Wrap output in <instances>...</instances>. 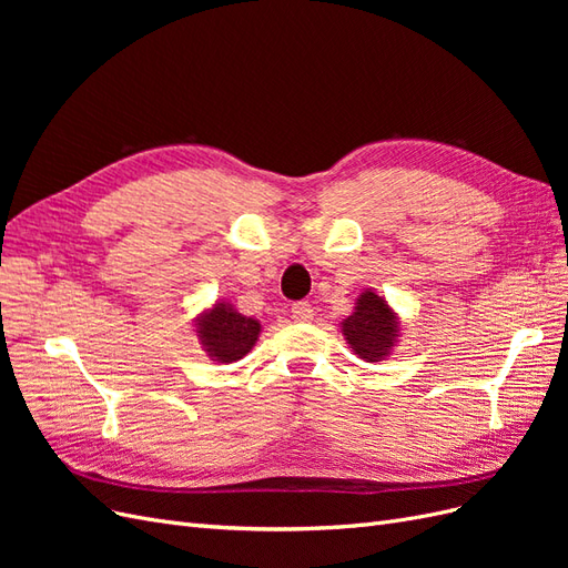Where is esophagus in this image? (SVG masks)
Returning <instances> with one entry per match:
<instances>
[{"label": "esophagus", "instance_id": "esophagus-1", "mask_svg": "<svg viewBox=\"0 0 568 568\" xmlns=\"http://www.w3.org/2000/svg\"><path fill=\"white\" fill-rule=\"evenodd\" d=\"M313 315H315V311L307 301H298V303L291 305V317H294L296 322H311Z\"/></svg>", "mask_w": 568, "mask_h": 568}]
</instances>
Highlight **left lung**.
I'll return each instance as SVG.
<instances>
[{
    "instance_id": "left-lung-1",
    "label": "left lung",
    "mask_w": 568,
    "mask_h": 568,
    "mask_svg": "<svg viewBox=\"0 0 568 568\" xmlns=\"http://www.w3.org/2000/svg\"><path fill=\"white\" fill-rule=\"evenodd\" d=\"M343 336L351 343L355 355L367 359V363H379L398 336V320L382 296H376L374 291H365L357 298L355 313L343 320Z\"/></svg>"
}]
</instances>
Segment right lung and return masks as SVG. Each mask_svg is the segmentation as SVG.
Listing matches in <instances>:
<instances>
[{"label": "right lung", "instance_id": "right-lung-1", "mask_svg": "<svg viewBox=\"0 0 568 568\" xmlns=\"http://www.w3.org/2000/svg\"><path fill=\"white\" fill-rule=\"evenodd\" d=\"M196 334L211 357L220 359V363H234L255 346L261 324L253 317L236 313L227 303H217L211 313L199 320Z\"/></svg>", "mask_w": 568, "mask_h": 568}]
</instances>
